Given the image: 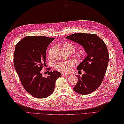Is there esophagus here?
Wrapping results in <instances>:
<instances>
[{
	"mask_svg": "<svg viewBox=\"0 0 124 124\" xmlns=\"http://www.w3.org/2000/svg\"><path fill=\"white\" fill-rule=\"evenodd\" d=\"M62 76H69V74H65V73H62Z\"/></svg>",
	"mask_w": 124,
	"mask_h": 124,
	"instance_id": "1",
	"label": "esophagus"
}]
</instances>
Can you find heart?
Here are the masks:
<instances>
[{
	"label": "heart",
	"mask_w": 124,
	"mask_h": 124,
	"mask_svg": "<svg viewBox=\"0 0 124 124\" xmlns=\"http://www.w3.org/2000/svg\"><path fill=\"white\" fill-rule=\"evenodd\" d=\"M76 45L70 43H65L62 46V49L65 52L71 53L76 49ZM86 51L84 49H81L75 52L73 55L77 61L81 62L85 59L86 56ZM74 64L71 60H65L59 62L55 66V68L57 70L63 72H67L74 67Z\"/></svg>",
	"instance_id": "heart-1"
}]
</instances>
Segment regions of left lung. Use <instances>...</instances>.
<instances>
[{
	"label": "left lung",
	"mask_w": 124,
	"mask_h": 124,
	"mask_svg": "<svg viewBox=\"0 0 124 124\" xmlns=\"http://www.w3.org/2000/svg\"><path fill=\"white\" fill-rule=\"evenodd\" d=\"M66 38L81 45L86 51L87 56L77 67L85 73L78 76L74 90L79 94H89L97 89L104 79L109 61L106 45L96 34L78 32Z\"/></svg>",
	"instance_id": "1"
}]
</instances>
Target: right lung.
<instances>
[{"mask_svg":"<svg viewBox=\"0 0 124 124\" xmlns=\"http://www.w3.org/2000/svg\"><path fill=\"white\" fill-rule=\"evenodd\" d=\"M54 40V38L42 36H27L15 47V70L23 88L36 98H46L52 94L57 79L62 76L55 70L50 71L46 78L42 76L41 73L42 69L46 66L47 48Z\"/></svg>","mask_w":124,"mask_h":124,"instance_id":"obj_1","label":"right lung"}]
</instances>
